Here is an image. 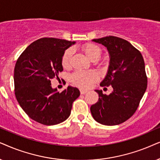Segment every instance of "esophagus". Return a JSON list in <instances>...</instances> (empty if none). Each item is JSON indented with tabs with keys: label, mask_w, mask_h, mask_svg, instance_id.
I'll return each instance as SVG.
<instances>
[{
	"label": "esophagus",
	"mask_w": 160,
	"mask_h": 160,
	"mask_svg": "<svg viewBox=\"0 0 160 160\" xmlns=\"http://www.w3.org/2000/svg\"><path fill=\"white\" fill-rule=\"evenodd\" d=\"M80 93H81V94H85V93H86L87 92H88V91L84 90V89H80Z\"/></svg>",
	"instance_id": "1"
}]
</instances>
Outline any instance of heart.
Listing matches in <instances>:
<instances>
[{
  "label": "heart",
  "mask_w": 160,
  "mask_h": 160,
  "mask_svg": "<svg viewBox=\"0 0 160 160\" xmlns=\"http://www.w3.org/2000/svg\"><path fill=\"white\" fill-rule=\"evenodd\" d=\"M81 50L91 60L96 61L102 54L99 46L92 43H86L81 46ZM72 50L68 49L61 57V65L64 69H69ZM97 75L93 71H76L70 76V80L74 86L81 88H88L97 80Z\"/></svg>",
  "instance_id": "1"
}]
</instances>
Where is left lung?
Returning <instances> with one entry per match:
<instances>
[{
	"label": "left lung",
	"mask_w": 160,
	"mask_h": 160,
	"mask_svg": "<svg viewBox=\"0 0 160 160\" xmlns=\"http://www.w3.org/2000/svg\"><path fill=\"white\" fill-rule=\"evenodd\" d=\"M92 41L108 49L110 65L100 86H111L113 91L109 95L103 94L101 90L95 91L99 97L91 105V114L101 124H120L133 116L146 90L143 58L138 49L121 38L109 36Z\"/></svg>",
	"instance_id": "obj_1"
}]
</instances>
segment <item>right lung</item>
<instances>
[{
    "mask_svg": "<svg viewBox=\"0 0 160 160\" xmlns=\"http://www.w3.org/2000/svg\"><path fill=\"white\" fill-rule=\"evenodd\" d=\"M75 42L42 38L31 43L20 55L14 67V93L28 116L44 125H55L69 118L72 103L80 96L68 86L59 93L50 80L63 71L61 57Z\"/></svg>",
    "mask_w": 160,
    "mask_h": 160,
    "instance_id": "obj_1",
    "label": "right lung"
}]
</instances>
